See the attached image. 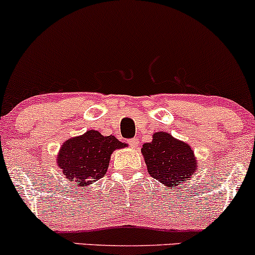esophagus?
Instances as JSON below:
<instances>
[{"instance_id":"obj_1","label":"esophagus","mask_w":255,"mask_h":255,"mask_svg":"<svg viewBox=\"0 0 255 255\" xmlns=\"http://www.w3.org/2000/svg\"><path fill=\"white\" fill-rule=\"evenodd\" d=\"M128 144H129L130 146H132V147H134V149H135V147L138 146V145H139V140H138V139H135V138L129 139V140H128Z\"/></svg>"}]
</instances>
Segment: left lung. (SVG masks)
Wrapping results in <instances>:
<instances>
[{"instance_id":"8db88e82","label":"left lung","mask_w":255,"mask_h":255,"mask_svg":"<svg viewBox=\"0 0 255 255\" xmlns=\"http://www.w3.org/2000/svg\"><path fill=\"white\" fill-rule=\"evenodd\" d=\"M147 172L168 187L181 185L197 170V161L191 147L168 133L153 134L152 141L141 147Z\"/></svg>"}]
</instances>
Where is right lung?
<instances>
[{"mask_svg": "<svg viewBox=\"0 0 255 255\" xmlns=\"http://www.w3.org/2000/svg\"><path fill=\"white\" fill-rule=\"evenodd\" d=\"M125 146L114 135L104 136L98 130H88L64 142L58 164L69 183L78 187L91 185L105 175L113 151Z\"/></svg>", "mask_w": 255, "mask_h": 255, "instance_id": "obj_1", "label": "right lung"}]
</instances>
